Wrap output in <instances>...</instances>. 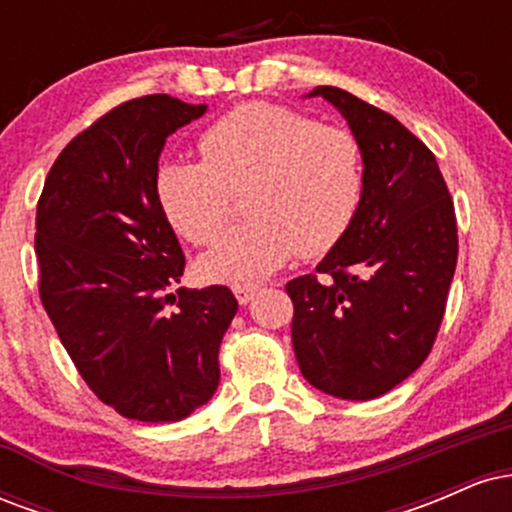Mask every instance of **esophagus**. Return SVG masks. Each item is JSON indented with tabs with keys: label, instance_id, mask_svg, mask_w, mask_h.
Returning <instances> with one entry per match:
<instances>
[{
	"label": "esophagus",
	"instance_id": "1",
	"mask_svg": "<svg viewBox=\"0 0 512 512\" xmlns=\"http://www.w3.org/2000/svg\"><path fill=\"white\" fill-rule=\"evenodd\" d=\"M257 291H260V289H257V286H236V289H233V293H236V298H238L240 305H248L252 298H255Z\"/></svg>",
	"mask_w": 512,
	"mask_h": 512
}]
</instances>
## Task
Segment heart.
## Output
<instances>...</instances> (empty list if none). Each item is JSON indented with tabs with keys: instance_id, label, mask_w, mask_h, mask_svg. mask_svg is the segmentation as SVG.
Segmentation results:
<instances>
[{
	"instance_id": "b5f03b06",
	"label": "heart",
	"mask_w": 512,
	"mask_h": 512,
	"mask_svg": "<svg viewBox=\"0 0 512 512\" xmlns=\"http://www.w3.org/2000/svg\"><path fill=\"white\" fill-rule=\"evenodd\" d=\"M202 161L156 170L158 207L195 245L226 228L233 195L250 216L199 260L209 281L255 286L296 252L322 257L354 226L366 195V158L351 129L320 125L303 110L245 103L199 137Z\"/></svg>"
}]
</instances>
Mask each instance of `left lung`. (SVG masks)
Returning a JSON list of instances; mask_svg holds the SVG:
<instances>
[{
	"label": "left lung",
	"instance_id": "8db88e82",
	"mask_svg": "<svg viewBox=\"0 0 512 512\" xmlns=\"http://www.w3.org/2000/svg\"><path fill=\"white\" fill-rule=\"evenodd\" d=\"M366 158V195L349 233L286 284L303 378L366 402L409 378L436 344L457 264V216L436 156L385 110L317 86Z\"/></svg>",
	"mask_w": 512,
	"mask_h": 512
}]
</instances>
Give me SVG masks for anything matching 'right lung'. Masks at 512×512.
I'll return each instance as SVG.
<instances>
[{"mask_svg":"<svg viewBox=\"0 0 512 512\" xmlns=\"http://www.w3.org/2000/svg\"><path fill=\"white\" fill-rule=\"evenodd\" d=\"M204 110L166 93L115 105L64 146L35 214L38 293L64 349L93 395L146 424L214 395L238 310L228 286L168 293L185 255L158 207V156Z\"/></svg>","mask_w":512,"mask_h":512,"instance_id":"right-lung-1","label":"right lung"}]
</instances>
